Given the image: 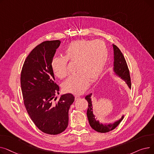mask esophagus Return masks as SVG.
I'll use <instances>...</instances> for the list:
<instances>
[{"label": "esophagus", "mask_w": 154, "mask_h": 154, "mask_svg": "<svg viewBox=\"0 0 154 154\" xmlns=\"http://www.w3.org/2000/svg\"><path fill=\"white\" fill-rule=\"evenodd\" d=\"M80 98V97L79 95H75V100H77L78 99H79Z\"/></svg>", "instance_id": "1"}]
</instances>
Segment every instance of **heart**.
I'll return each mask as SVG.
<instances>
[{
  "label": "heart",
  "instance_id": "b5f03b06",
  "mask_svg": "<svg viewBox=\"0 0 154 154\" xmlns=\"http://www.w3.org/2000/svg\"><path fill=\"white\" fill-rule=\"evenodd\" d=\"M107 46L102 40H79L71 42L64 51V57H57L52 61L55 75L62 79L68 74L67 60L75 62V74L63 82L65 91L80 94L91 82L99 78L108 59Z\"/></svg>",
  "mask_w": 154,
  "mask_h": 154
}]
</instances>
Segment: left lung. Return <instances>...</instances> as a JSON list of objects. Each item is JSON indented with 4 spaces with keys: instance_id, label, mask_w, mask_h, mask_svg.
Listing matches in <instances>:
<instances>
[{
    "instance_id": "1",
    "label": "left lung",
    "mask_w": 154,
    "mask_h": 154,
    "mask_svg": "<svg viewBox=\"0 0 154 154\" xmlns=\"http://www.w3.org/2000/svg\"><path fill=\"white\" fill-rule=\"evenodd\" d=\"M114 49V67H113V72L117 77L122 79L126 82L129 88H131V81L130 73L128 69V66L124 56L121 52L119 48L114 44H112ZM92 95L91 93L85 97V99L88 102V109L87 111V116L88 120V122L91 127L95 131L100 133H106L110 132L117 127L124 117L123 115L120 119L115 121L114 122L110 124L100 123L99 120L95 119V116L94 114V109L92 103Z\"/></svg>"
}]
</instances>
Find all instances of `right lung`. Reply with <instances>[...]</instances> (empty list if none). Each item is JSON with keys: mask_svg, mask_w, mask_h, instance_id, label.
Masks as SVG:
<instances>
[{"mask_svg": "<svg viewBox=\"0 0 154 154\" xmlns=\"http://www.w3.org/2000/svg\"><path fill=\"white\" fill-rule=\"evenodd\" d=\"M59 40L45 41L36 46L23 65L20 85L24 105L28 114L42 132L57 135L66 130L69 110L74 101L71 94L62 95L56 100L59 87L55 83L52 61Z\"/></svg>", "mask_w": 154, "mask_h": 154, "instance_id": "1", "label": "right lung"}]
</instances>
